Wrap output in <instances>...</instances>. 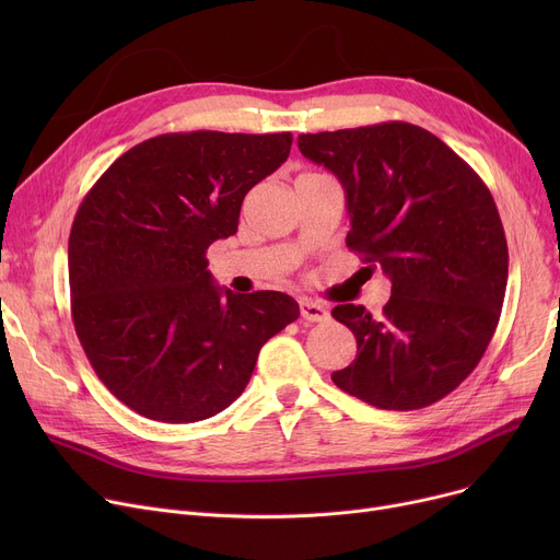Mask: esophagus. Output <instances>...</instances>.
<instances>
[{
    "label": "esophagus",
    "instance_id": "1",
    "mask_svg": "<svg viewBox=\"0 0 560 560\" xmlns=\"http://www.w3.org/2000/svg\"><path fill=\"white\" fill-rule=\"evenodd\" d=\"M300 313L306 322H327L329 319V311L317 302H311V300L300 302Z\"/></svg>",
    "mask_w": 560,
    "mask_h": 560
}]
</instances>
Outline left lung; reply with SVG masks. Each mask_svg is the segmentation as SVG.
Segmentation results:
<instances>
[{"label":"left lung","mask_w":560,"mask_h":560,"mask_svg":"<svg viewBox=\"0 0 560 560\" xmlns=\"http://www.w3.org/2000/svg\"><path fill=\"white\" fill-rule=\"evenodd\" d=\"M298 144L345 188L347 247L393 283L376 317L331 311L357 336V359L334 384L386 410L435 404L479 365L506 295L509 247L488 186L408 122L302 133Z\"/></svg>","instance_id":"1"}]
</instances>
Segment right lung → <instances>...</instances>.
<instances>
[{"mask_svg":"<svg viewBox=\"0 0 560 560\" xmlns=\"http://www.w3.org/2000/svg\"><path fill=\"white\" fill-rule=\"evenodd\" d=\"M292 133H163L117 159L79 206L68 243L72 319L102 384L138 416L213 418L258 351L300 317L285 292L233 295L206 249L238 231L245 195Z\"/></svg>","mask_w":560,"mask_h":560,"instance_id":"1","label":"right lung"}]
</instances>
